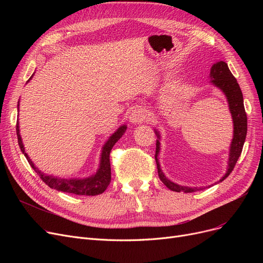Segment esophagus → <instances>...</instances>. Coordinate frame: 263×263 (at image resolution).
Segmentation results:
<instances>
[{"mask_svg": "<svg viewBox=\"0 0 263 263\" xmlns=\"http://www.w3.org/2000/svg\"><path fill=\"white\" fill-rule=\"evenodd\" d=\"M149 114L148 110L143 107H135L130 115V121L132 123H142L146 119H148Z\"/></svg>", "mask_w": 263, "mask_h": 263, "instance_id": "obj_1", "label": "esophagus"}]
</instances>
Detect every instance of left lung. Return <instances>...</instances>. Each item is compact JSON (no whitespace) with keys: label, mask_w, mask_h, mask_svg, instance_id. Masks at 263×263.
Returning a JSON list of instances; mask_svg holds the SVG:
<instances>
[{"label":"left lung","mask_w":263,"mask_h":263,"mask_svg":"<svg viewBox=\"0 0 263 263\" xmlns=\"http://www.w3.org/2000/svg\"><path fill=\"white\" fill-rule=\"evenodd\" d=\"M210 79L211 82L215 86L223 90V92L226 95L227 100L229 103L230 113L233 119V139L230 146V155H229V161H228V171L226 175L220 179L219 181H223L226 179L230 173L233 171L234 166H236L237 161L239 160L243 145L245 142V137L247 133V116L244 108L243 103V93L242 90L238 84L237 79L232 76L230 72L228 65L225 62H217L214 64L211 68L210 71ZM157 135L160 139L159 132H157ZM160 150V142L157 140V149H156V162L158 167V174L161 181L166 185L170 190L174 192H185V193H192L198 191L197 187H189V186H181L178 185L172 181H170L166 177L164 176L160 168V164L158 160V154Z\"/></svg>","instance_id":"left-lung-1"}]
</instances>
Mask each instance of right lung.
<instances>
[{
    "mask_svg": "<svg viewBox=\"0 0 263 263\" xmlns=\"http://www.w3.org/2000/svg\"><path fill=\"white\" fill-rule=\"evenodd\" d=\"M126 129H127L126 126L120 127L105 143L103 150H102V155H101L100 168L98 172L96 173L95 176H92L90 178H86V179H63V178H58L54 176H48L44 173H41L40 171H38L36 168V166H34L33 162L30 160L29 156L26 155L25 150H24V147H23V144L21 141V136L19 133L18 121L16 124V131H17V136H18L19 147H20L22 153L24 154L27 162L30 163L32 168L37 173V175L39 176L41 180H43L47 185H49L51 189L65 192V193H70V194H74V195H85V196H96V195L102 194V193L108 186V184L110 183V178H112V176H110L109 154H110V150H112L113 146L123 135Z\"/></svg>",
    "mask_w": 263,
    "mask_h": 263,
    "instance_id": "obj_1",
    "label": "right lung"
}]
</instances>
